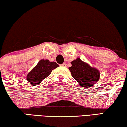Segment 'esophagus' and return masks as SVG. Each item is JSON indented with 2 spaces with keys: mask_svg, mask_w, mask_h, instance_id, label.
Masks as SVG:
<instances>
[{
  "mask_svg": "<svg viewBox=\"0 0 127 127\" xmlns=\"http://www.w3.org/2000/svg\"><path fill=\"white\" fill-rule=\"evenodd\" d=\"M66 64H65V63H63L62 64H61V65H62V66H63V67H65V66H66Z\"/></svg>",
  "mask_w": 127,
  "mask_h": 127,
  "instance_id": "obj_1",
  "label": "esophagus"
}]
</instances>
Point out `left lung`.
Segmentation results:
<instances>
[{
    "mask_svg": "<svg viewBox=\"0 0 127 127\" xmlns=\"http://www.w3.org/2000/svg\"><path fill=\"white\" fill-rule=\"evenodd\" d=\"M68 68L71 76L84 88H91L95 85L100 79V72L96 68L92 67L80 58L71 62Z\"/></svg>",
    "mask_w": 127,
    "mask_h": 127,
    "instance_id": "1",
    "label": "left lung"
}]
</instances>
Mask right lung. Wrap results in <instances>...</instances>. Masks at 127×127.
Returning a JSON list of instances; mask_svg holds the SVG:
<instances>
[{
    "mask_svg": "<svg viewBox=\"0 0 127 127\" xmlns=\"http://www.w3.org/2000/svg\"><path fill=\"white\" fill-rule=\"evenodd\" d=\"M59 67L56 62L48 60H41L35 67L27 74V80L33 86L39 83L51 74L52 70Z\"/></svg>",
    "mask_w": 127,
    "mask_h": 127,
    "instance_id": "right-lung-1",
    "label": "right lung"
}]
</instances>
